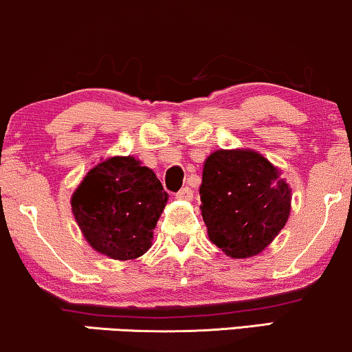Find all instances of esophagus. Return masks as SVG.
I'll list each match as a JSON object with an SVG mask.
<instances>
[{"instance_id":"obj_1","label":"esophagus","mask_w":352,"mask_h":352,"mask_svg":"<svg viewBox=\"0 0 352 352\" xmlns=\"http://www.w3.org/2000/svg\"><path fill=\"white\" fill-rule=\"evenodd\" d=\"M176 199H181V201H190V199H192V189L186 186V188H183L181 190H177Z\"/></svg>"}]
</instances>
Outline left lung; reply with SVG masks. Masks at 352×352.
<instances>
[{"mask_svg": "<svg viewBox=\"0 0 352 352\" xmlns=\"http://www.w3.org/2000/svg\"><path fill=\"white\" fill-rule=\"evenodd\" d=\"M279 169L251 150H217L202 173L201 212L209 238L230 258H250L284 228L290 188Z\"/></svg>", "mask_w": 352, "mask_h": 352, "instance_id": "left-lung-1", "label": "left lung"}]
</instances>
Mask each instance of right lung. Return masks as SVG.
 Returning <instances> with one entry per match:
<instances>
[{
  "label": "right lung",
  "instance_id": "1",
  "mask_svg": "<svg viewBox=\"0 0 352 352\" xmlns=\"http://www.w3.org/2000/svg\"><path fill=\"white\" fill-rule=\"evenodd\" d=\"M168 194L150 168L114 156L86 175L72 209L91 246L112 259H133L151 246Z\"/></svg>",
  "mask_w": 352,
  "mask_h": 352
}]
</instances>
